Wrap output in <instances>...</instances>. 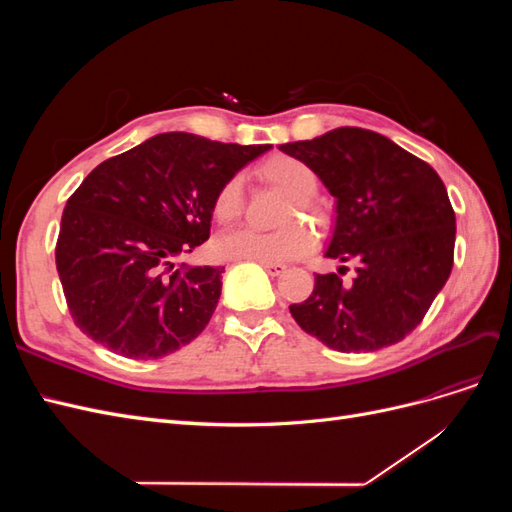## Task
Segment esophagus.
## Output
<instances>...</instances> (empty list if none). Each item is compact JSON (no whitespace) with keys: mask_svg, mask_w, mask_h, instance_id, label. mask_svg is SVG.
I'll return each mask as SVG.
<instances>
[{"mask_svg":"<svg viewBox=\"0 0 512 512\" xmlns=\"http://www.w3.org/2000/svg\"><path fill=\"white\" fill-rule=\"evenodd\" d=\"M269 275H282L286 271V265H273V262H260Z\"/></svg>","mask_w":512,"mask_h":512,"instance_id":"esophagus-1","label":"esophagus"}]
</instances>
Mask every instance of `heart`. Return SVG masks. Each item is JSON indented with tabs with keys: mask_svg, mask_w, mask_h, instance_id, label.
<instances>
[{
	"mask_svg": "<svg viewBox=\"0 0 512 512\" xmlns=\"http://www.w3.org/2000/svg\"><path fill=\"white\" fill-rule=\"evenodd\" d=\"M256 175L271 188L288 196L280 211V224L284 226L271 232H256L247 228L228 232L215 243V250L228 260H256L273 262V265L307 256L314 250V232L305 224L292 220L297 215H305L314 224L327 222V211L314 198L318 190V173L299 158L273 156L256 168ZM243 207V183L239 177H230L213 198V218L218 220V224L228 226L241 218Z\"/></svg>",
	"mask_w": 512,
	"mask_h": 512,
	"instance_id": "1",
	"label": "heart"
}]
</instances>
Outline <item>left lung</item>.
I'll list each match as a JSON object with an SVG mask.
<instances>
[{"instance_id": "1", "label": "left lung", "mask_w": 512, "mask_h": 512, "mask_svg": "<svg viewBox=\"0 0 512 512\" xmlns=\"http://www.w3.org/2000/svg\"><path fill=\"white\" fill-rule=\"evenodd\" d=\"M312 166L337 198L327 258L354 262L352 282L314 275V290L290 305L299 327L339 352L393 346L423 322L455 254V211L427 162L363 128H335L280 145Z\"/></svg>"}]
</instances>
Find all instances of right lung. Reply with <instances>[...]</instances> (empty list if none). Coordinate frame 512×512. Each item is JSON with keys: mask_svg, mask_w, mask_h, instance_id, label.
I'll use <instances>...</instances> for the list:
<instances>
[{"mask_svg": "<svg viewBox=\"0 0 512 512\" xmlns=\"http://www.w3.org/2000/svg\"><path fill=\"white\" fill-rule=\"evenodd\" d=\"M267 149L168 132L91 170L55 245L76 327L126 359H162L203 333L224 267L181 269L177 258L209 239L215 194Z\"/></svg>", "mask_w": 512, "mask_h": 512, "instance_id": "add662e5", "label": "right lung"}]
</instances>
